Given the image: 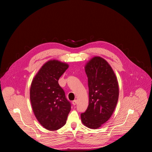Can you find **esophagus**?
<instances>
[{"label":"esophagus","mask_w":152,"mask_h":152,"mask_svg":"<svg viewBox=\"0 0 152 152\" xmlns=\"http://www.w3.org/2000/svg\"><path fill=\"white\" fill-rule=\"evenodd\" d=\"M72 103H73V105H76V103H77V100H73V102H72Z\"/></svg>","instance_id":"34e87169"}]
</instances>
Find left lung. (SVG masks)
<instances>
[{"label": "left lung", "mask_w": 152, "mask_h": 152, "mask_svg": "<svg viewBox=\"0 0 152 152\" xmlns=\"http://www.w3.org/2000/svg\"><path fill=\"white\" fill-rule=\"evenodd\" d=\"M88 77L89 104L80 115L82 123L96 129L110 118L116 107L119 88L112 67L100 56L91 58L85 66Z\"/></svg>", "instance_id": "1"}]
</instances>
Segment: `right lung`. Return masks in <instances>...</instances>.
Wrapping results in <instances>:
<instances>
[{
	"instance_id": "1",
	"label": "right lung",
	"mask_w": 152,
	"mask_h": 152,
	"mask_svg": "<svg viewBox=\"0 0 152 152\" xmlns=\"http://www.w3.org/2000/svg\"><path fill=\"white\" fill-rule=\"evenodd\" d=\"M69 65L58 60H49L39 70L30 88V100L38 122L49 131H54L66 123L71 110L58 80Z\"/></svg>"
}]
</instances>
